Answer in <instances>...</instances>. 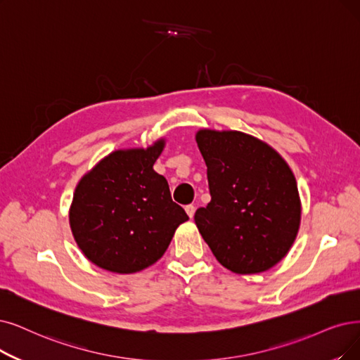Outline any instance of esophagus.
Listing matches in <instances>:
<instances>
[{"label":"esophagus","instance_id":"obj_1","mask_svg":"<svg viewBox=\"0 0 360 360\" xmlns=\"http://www.w3.org/2000/svg\"><path fill=\"white\" fill-rule=\"evenodd\" d=\"M195 211H196V208L193 207V205H188L186 207V212H188V215L191 219H193V215H195Z\"/></svg>","mask_w":360,"mask_h":360}]
</instances>
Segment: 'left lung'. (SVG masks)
<instances>
[{"label":"left lung","mask_w":360,"mask_h":360,"mask_svg":"<svg viewBox=\"0 0 360 360\" xmlns=\"http://www.w3.org/2000/svg\"><path fill=\"white\" fill-rule=\"evenodd\" d=\"M207 164L211 200L195 223L219 263L236 275L276 266L301 223L294 172L266 141L235 130L195 136Z\"/></svg>","instance_id":"left-lung-1"}]
</instances>
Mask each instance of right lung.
<instances>
[{
    "label": "right lung",
    "mask_w": 360,
    "mask_h": 360,
    "mask_svg": "<svg viewBox=\"0 0 360 360\" xmlns=\"http://www.w3.org/2000/svg\"><path fill=\"white\" fill-rule=\"evenodd\" d=\"M164 148L165 139H160L146 149L113 150L78 181L69 226L81 252L97 267L121 275L145 270L189 220L172 202L165 177L153 169Z\"/></svg>",
    "instance_id": "1"
}]
</instances>
